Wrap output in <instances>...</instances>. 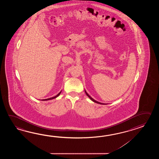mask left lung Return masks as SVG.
I'll list each match as a JSON object with an SVG mask.
<instances>
[{
    "mask_svg": "<svg viewBox=\"0 0 159 159\" xmlns=\"http://www.w3.org/2000/svg\"><path fill=\"white\" fill-rule=\"evenodd\" d=\"M85 91V93H86V94L87 95V96L89 97V98H90V99H91L92 101L94 102H95V103H99V104H102V105H105V104H103V103H100V102H98L96 101H95V100H94V99L93 98H91V97H90V96L88 94V93H86V91Z\"/></svg>",
    "mask_w": 159,
    "mask_h": 159,
    "instance_id": "8db88e82",
    "label": "left lung"
}]
</instances>
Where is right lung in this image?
Listing matches in <instances>:
<instances>
[{"instance_id":"obj_1","label":"right lung","mask_w":159,"mask_h":159,"mask_svg":"<svg viewBox=\"0 0 159 159\" xmlns=\"http://www.w3.org/2000/svg\"><path fill=\"white\" fill-rule=\"evenodd\" d=\"M61 91H60L58 94L56 96H55V97H52V98H48V99H43L42 101H48V100H51V99H54V98H56V97H57L58 96H59L60 95V93H61Z\"/></svg>"}]
</instances>
